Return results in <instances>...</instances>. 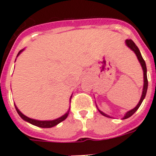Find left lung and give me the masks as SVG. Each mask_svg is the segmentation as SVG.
Wrapping results in <instances>:
<instances>
[{"label": "left lung", "instance_id": "1", "mask_svg": "<svg viewBox=\"0 0 156 156\" xmlns=\"http://www.w3.org/2000/svg\"><path fill=\"white\" fill-rule=\"evenodd\" d=\"M125 43H126V46L128 47V48L130 49V50L133 51V52L135 53V55H136V56H137V59H138L139 62H140V66H141V67H142V69H143V72H144V86H143V91H142V94H141V97H140V101H139L138 104L136 105V107L135 108H133V109L129 110V111H128L127 112H126V114H125V115L123 117H122V119H127V118H129V117L131 116L132 115H133V113H134L135 112L137 111V109L139 108V107H140V105H141V103H142L143 100L144 99V98H145V95H146V93H147V90H148V78H147V68H146V64H145V62H144V60L143 59L142 56H141V54H140V50L138 49V48L137 47V45L135 44L134 42H133L132 40H126V41H125ZM96 107L98 108V105H96ZM98 109L99 112H100L101 115H103L104 116H106V117H108V118H112L110 115H107V114H105V112H103L102 111H101L100 109H99L98 108Z\"/></svg>", "mask_w": 156, "mask_h": 156}]
</instances>
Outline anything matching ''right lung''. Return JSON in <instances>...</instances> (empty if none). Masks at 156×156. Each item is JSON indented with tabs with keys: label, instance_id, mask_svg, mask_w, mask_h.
<instances>
[{
	"label": "right lung",
	"instance_id": "add662e5",
	"mask_svg": "<svg viewBox=\"0 0 156 156\" xmlns=\"http://www.w3.org/2000/svg\"><path fill=\"white\" fill-rule=\"evenodd\" d=\"M23 51H24V49L21 50L19 52V53H18L17 57L19 55H20V54L22 53V52ZM72 95H73V94H72ZM72 95H71V97H70V99H69L70 102H71ZM15 107H16V111H17L18 114L20 115V117H21L23 120L27 121V122H30V123L34 125V126H39V127H42V128L53 127V126H56V125H58V123H60L61 122H62L63 120H65V119L67 118V116H68V115H69V109H70V107H69V108L68 111L66 112L64 115H62V116L59 117V118H58V119H53V120H37V119H31V118H29V117H27V115H25L24 114L22 113L21 112L19 111V108H17V106H16V105H15Z\"/></svg>",
	"mask_w": 156,
	"mask_h": 156
}]
</instances>
